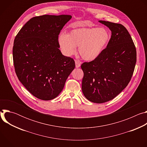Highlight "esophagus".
Wrapping results in <instances>:
<instances>
[{
	"label": "esophagus",
	"instance_id": "obj_1",
	"mask_svg": "<svg viewBox=\"0 0 147 147\" xmlns=\"http://www.w3.org/2000/svg\"><path fill=\"white\" fill-rule=\"evenodd\" d=\"M75 63H76V67L78 68L81 66V62H80L78 60H75Z\"/></svg>",
	"mask_w": 147,
	"mask_h": 147
}]
</instances>
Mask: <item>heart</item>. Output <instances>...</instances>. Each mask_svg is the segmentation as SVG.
<instances>
[{
	"label": "heart",
	"instance_id": "obj_1",
	"mask_svg": "<svg viewBox=\"0 0 147 147\" xmlns=\"http://www.w3.org/2000/svg\"><path fill=\"white\" fill-rule=\"evenodd\" d=\"M111 35L104 27H83L72 30L68 34L61 33L58 38L60 48L65 55H73L78 47L82 59L92 61L97 59L107 47Z\"/></svg>",
	"mask_w": 147,
	"mask_h": 147
}]
</instances>
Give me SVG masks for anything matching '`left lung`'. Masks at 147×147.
I'll return each instance as SVG.
<instances>
[{"instance_id":"obj_1","label":"left lung","mask_w":147,"mask_h":147,"mask_svg":"<svg viewBox=\"0 0 147 147\" xmlns=\"http://www.w3.org/2000/svg\"><path fill=\"white\" fill-rule=\"evenodd\" d=\"M112 35L109 43L96 59L84 62L82 91L90 101L102 103L113 99L129 83L137 60L133 39L123 25L99 20Z\"/></svg>"}]
</instances>
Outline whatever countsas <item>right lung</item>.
<instances>
[{"instance_id": "1", "label": "right lung", "mask_w": 147, "mask_h": 147, "mask_svg": "<svg viewBox=\"0 0 147 147\" xmlns=\"http://www.w3.org/2000/svg\"><path fill=\"white\" fill-rule=\"evenodd\" d=\"M71 18L70 15L34 17L20 30L13 48L17 76L36 98L51 100L64 88L75 68L74 60L62 55L58 35Z\"/></svg>"}]
</instances>
